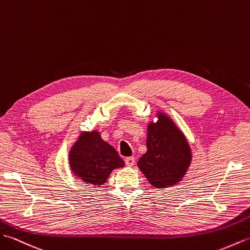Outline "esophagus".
Instances as JSON below:
<instances>
[{
	"label": "esophagus",
	"mask_w": 250,
	"mask_h": 250,
	"mask_svg": "<svg viewBox=\"0 0 250 250\" xmlns=\"http://www.w3.org/2000/svg\"><path fill=\"white\" fill-rule=\"evenodd\" d=\"M135 157H127V158H125V164H126V166L127 167H132V166L135 165Z\"/></svg>",
	"instance_id": "obj_1"
}]
</instances>
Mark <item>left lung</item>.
Segmentation results:
<instances>
[{
	"label": "left lung",
	"instance_id": "8db88e82",
	"mask_svg": "<svg viewBox=\"0 0 250 250\" xmlns=\"http://www.w3.org/2000/svg\"><path fill=\"white\" fill-rule=\"evenodd\" d=\"M157 118V122L147 124V151L138 167L152 186L166 188L183 179L192 156L186 137L172 119L160 111Z\"/></svg>",
	"mask_w": 250,
	"mask_h": 250
}]
</instances>
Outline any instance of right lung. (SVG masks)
Returning a JSON list of instances; mask_svg holds the SVG:
<instances>
[{"instance_id":"right-lung-1","label":"right lung","mask_w":250,"mask_h":250,"mask_svg":"<svg viewBox=\"0 0 250 250\" xmlns=\"http://www.w3.org/2000/svg\"><path fill=\"white\" fill-rule=\"evenodd\" d=\"M68 160L75 176L98 187L106 183L114 169L125 166L115 148L104 141L97 130L81 132L70 148Z\"/></svg>"}]
</instances>
